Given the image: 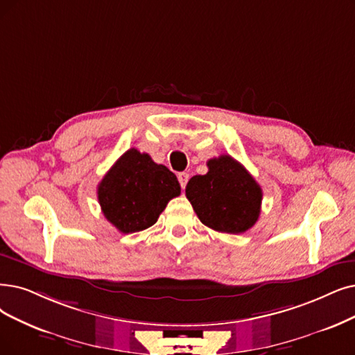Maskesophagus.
<instances>
[{
	"label": "esophagus",
	"instance_id": "esophagus-1",
	"mask_svg": "<svg viewBox=\"0 0 355 355\" xmlns=\"http://www.w3.org/2000/svg\"><path fill=\"white\" fill-rule=\"evenodd\" d=\"M178 179H179V183H180L182 189H185L187 183H188V180H189V173H187V172H180V173L178 175Z\"/></svg>",
	"mask_w": 355,
	"mask_h": 355
}]
</instances>
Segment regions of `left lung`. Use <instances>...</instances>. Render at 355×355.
<instances>
[{
    "mask_svg": "<svg viewBox=\"0 0 355 355\" xmlns=\"http://www.w3.org/2000/svg\"><path fill=\"white\" fill-rule=\"evenodd\" d=\"M208 173L191 178L187 198L209 229L239 234L252 229L261 214L262 189L248 170L224 154L207 162Z\"/></svg>",
    "mask_w": 355,
    "mask_h": 355,
    "instance_id": "8db88e82",
    "label": "left lung"
}]
</instances>
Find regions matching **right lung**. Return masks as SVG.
Here are the masks:
<instances>
[{"instance_id": "add662e5", "label": "right lung", "mask_w": 355, "mask_h": 355, "mask_svg": "<svg viewBox=\"0 0 355 355\" xmlns=\"http://www.w3.org/2000/svg\"><path fill=\"white\" fill-rule=\"evenodd\" d=\"M179 195L175 173L135 148L121 155L97 188L103 216L125 234L148 229Z\"/></svg>"}]
</instances>
